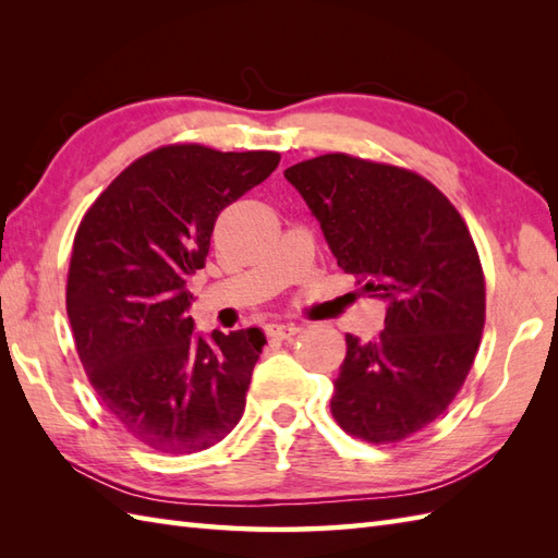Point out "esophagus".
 I'll use <instances>...</instances> for the list:
<instances>
[{
    "instance_id": "34e87169",
    "label": "esophagus",
    "mask_w": 558,
    "mask_h": 558,
    "mask_svg": "<svg viewBox=\"0 0 558 558\" xmlns=\"http://www.w3.org/2000/svg\"><path fill=\"white\" fill-rule=\"evenodd\" d=\"M300 333V326L298 324H276L270 326V338H278V340H288L292 336Z\"/></svg>"
}]
</instances>
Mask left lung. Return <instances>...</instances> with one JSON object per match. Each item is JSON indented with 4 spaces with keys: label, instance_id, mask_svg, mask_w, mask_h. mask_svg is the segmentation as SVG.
Returning <instances> with one entry per match:
<instances>
[{
    "label": "left lung",
    "instance_id": "8db88e82",
    "mask_svg": "<svg viewBox=\"0 0 558 558\" xmlns=\"http://www.w3.org/2000/svg\"><path fill=\"white\" fill-rule=\"evenodd\" d=\"M338 266L386 302L376 340L345 336L330 412L352 436L393 444L456 398L480 348L484 276L453 204L424 177L328 153L286 170Z\"/></svg>",
    "mask_w": 558,
    "mask_h": 558
}]
</instances>
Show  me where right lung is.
I'll use <instances>...</instances> for the list:
<instances>
[{
  "instance_id": "right-lung-1",
  "label": "right lung",
  "mask_w": 558,
  "mask_h": 558,
  "mask_svg": "<svg viewBox=\"0 0 558 558\" xmlns=\"http://www.w3.org/2000/svg\"><path fill=\"white\" fill-rule=\"evenodd\" d=\"M272 150L168 146L117 177L71 252L66 314L102 405L160 453H198L242 420L260 328L196 333L189 276L218 213L278 168Z\"/></svg>"
}]
</instances>
